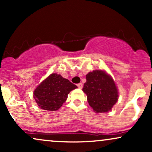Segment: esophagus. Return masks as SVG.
Here are the masks:
<instances>
[{"label":"esophagus","instance_id":"obj_1","mask_svg":"<svg viewBox=\"0 0 152 152\" xmlns=\"http://www.w3.org/2000/svg\"><path fill=\"white\" fill-rule=\"evenodd\" d=\"M77 86H78V88H83V84H82L81 83H78V84H77Z\"/></svg>","mask_w":152,"mask_h":152}]
</instances>
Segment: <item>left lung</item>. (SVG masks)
Returning <instances> with one entry per match:
<instances>
[{
  "mask_svg": "<svg viewBox=\"0 0 152 152\" xmlns=\"http://www.w3.org/2000/svg\"><path fill=\"white\" fill-rule=\"evenodd\" d=\"M86 77L83 91L87 95L88 104L96 113L108 112L118 98L114 81L102 70L89 72Z\"/></svg>",
  "mask_w": 152,
  "mask_h": 152,
  "instance_id": "8db88e82",
  "label": "left lung"
}]
</instances>
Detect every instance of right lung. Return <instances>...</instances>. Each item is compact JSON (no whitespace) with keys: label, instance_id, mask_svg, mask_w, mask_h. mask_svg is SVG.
<instances>
[{"label":"right lung","instance_id":"add662e5","mask_svg":"<svg viewBox=\"0 0 152 152\" xmlns=\"http://www.w3.org/2000/svg\"><path fill=\"white\" fill-rule=\"evenodd\" d=\"M76 88L61 75L52 74L34 91V99L41 109L56 111L66 102L69 92Z\"/></svg>","mask_w":152,"mask_h":152}]
</instances>
